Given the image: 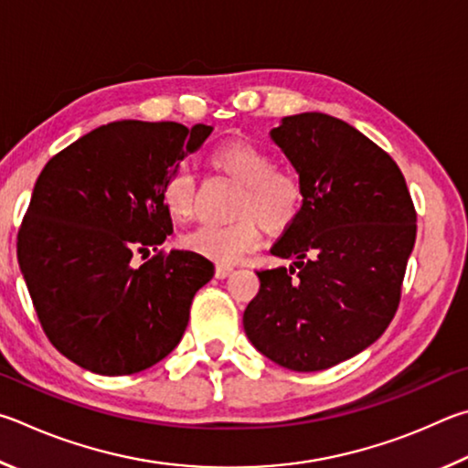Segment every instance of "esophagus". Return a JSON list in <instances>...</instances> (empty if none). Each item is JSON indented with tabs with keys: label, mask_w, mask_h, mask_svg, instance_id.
Returning a JSON list of instances; mask_svg holds the SVG:
<instances>
[{
	"label": "esophagus",
	"mask_w": 468,
	"mask_h": 468,
	"mask_svg": "<svg viewBox=\"0 0 468 468\" xmlns=\"http://www.w3.org/2000/svg\"><path fill=\"white\" fill-rule=\"evenodd\" d=\"M234 271V267L232 265H224V263H219L218 267H216V277H219V280H224V277H228L229 273Z\"/></svg>",
	"instance_id": "esophagus-1"
}]
</instances>
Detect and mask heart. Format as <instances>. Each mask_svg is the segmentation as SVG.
<instances>
[{
	"label": "heart",
	"instance_id": "1",
	"mask_svg": "<svg viewBox=\"0 0 468 468\" xmlns=\"http://www.w3.org/2000/svg\"><path fill=\"white\" fill-rule=\"evenodd\" d=\"M211 166L224 172L242 191L236 201L232 224H201L183 236L186 249L218 261L236 263L259 244V224L269 232H280L293 224L304 201L300 178L277 168L265 147L250 142H226L209 154ZM162 201L172 216L186 219L195 209V176L185 164L168 172L162 185Z\"/></svg>",
	"mask_w": 468,
	"mask_h": 468
}]
</instances>
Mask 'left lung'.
Returning <instances> with one entry per match:
<instances>
[{"mask_svg":"<svg viewBox=\"0 0 468 468\" xmlns=\"http://www.w3.org/2000/svg\"><path fill=\"white\" fill-rule=\"evenodd\" d=\"M271 139L296 168L304 201L257 271L244 333L293 372L357 356L387 331L400 302L417 213L397 162L349 122L323 112L283 117Z\"/></svg>","mask_w":468,"mask_h":468,"instance_id":"1","label":"left lung"}]
</instances>
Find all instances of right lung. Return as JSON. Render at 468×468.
Wrapping results in <instances>:
<instances>
[{"label":"right lung","mask_w":468,"mask_h":468,"mask_svg":"<svg viewBox=\"0 0 468 468\" xmlns=\"http://www.w3.org/2000/svg\"><path fill=\"white\" fill-rule=\"evenodd\" d=\"M211 131L201 122L114 121L53 155L38 175L18 263L40 326L73 364L135 374L183 339L213 263L193 250H158L172 232L162 185ZM150 250L159 255L137 266Z\"/></svg>","instance_id":"obj_1"}]
</instances>
